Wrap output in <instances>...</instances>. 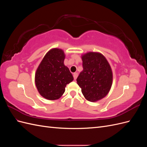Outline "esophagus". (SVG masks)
I'll list each match as a JSON object with an SVG mask.
<instances>
[{
    "mask_svg": "<svg viewBox=\"0 0 147 147\" xmlns=\"http://www.w3.org/2000/svg\"><path fill=\"white\" fill-rule=\"evenodd\" d=\"M78 77V74L77 73H74V80H76L77 78Z\"/></svg>",
    "mask_w": 147,
    "mask_h": 147,
    "instance_id": "obj_1",
    "label": "esophagus"
}]
</instances>
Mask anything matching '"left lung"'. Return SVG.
<instances>
[{
    "label": "left lung",
    "mask_w": 147,
    "mask_h": 147,
    "mask_svg": "<svg viewBox=\"0 0 147 147\" xmlns=\"http://www.w3.org/2000/svg\"><path fill=\"white\" fill-rule=\"evenodd\" d=\"M83 70L77 78L87 100L95 102L109 94L113 83L112 68L105 57L99 52L89 51L82 55Z\"/></svg>",
    "instance_id": "8db88e82"
}]
</instances>
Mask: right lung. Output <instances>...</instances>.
<instances>
[{"mask_svg": "<svg viewBox=\"0 0 147 147\" xmlns=\"http://www.w3.org/2000/svg\"><path fill=\"white\" fill-rule=\"evenodd\" d=\"M65 55L60 48L49 50L43 57L35 74V83L43 97L48 100L59 99L65 92L67 84L74 77L64 65Z\"/></svg>", "mask_w": 147, "mask_h": 147, "instance_id": "obj_1", "label": "right lung"}]
</instances>
